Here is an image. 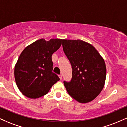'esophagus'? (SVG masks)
<instances>
[{
    "label": "esophagus",
    "mask_w": 127,
    "mask_h": 127,
    "mask_svg": "<svg viewBox=\"0 0 127 127\" xmlns=\"http://www.w3.org/2000/svg\"><path fill=\"white\" fill-rule=\"evenodd\" d=\"M59 77L60 79V80H62V75H59Z\"/></svg>",
    "instance_id": "1"
}]
</instances>
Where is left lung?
Listing matches in <instances>:
<instances>
[{"mask_svg":"<svg viewBox=\"0 0 127 127\" xmlns=\"http://www.w3.org/2000/svg\"><path fill=\"white\" fill-rule=\"evenodd\" d=\"M62 45L72 68L71 81L64 82L68 94L79 103L93 101L105 84L104 59L93 45L79 39H63Z\"/></svg>","mask_w":127,"mask_h":127,"instance_id":"obj_1","label":"left lung"}]
</instances>
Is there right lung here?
<instances>
[{"label": "right lung", "instance_id": "add662e5", "mask_svg": "<svg viewBox=\"0 0 127 127\" xmlns=\"http://www.w3.org/2000/svg\"><path fill=\"white\" fill-rule=\"evenodd\" d=\"M62 39H40L28 45L19 57L14 69L15 82L22 94L29 98L47 94L60 80L52 72V54L59 49Z\"/></svg>", "mask_w": 127, "mask_h": 127}]
</instances>
